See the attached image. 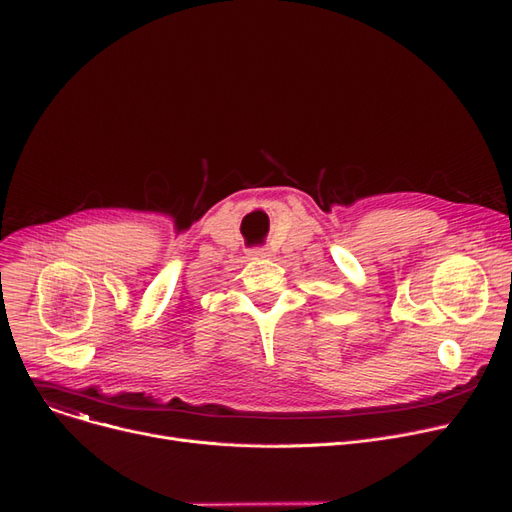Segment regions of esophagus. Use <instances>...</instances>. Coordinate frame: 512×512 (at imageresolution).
<instances>
[{
  "label": "esophagus",
  "instance_id": "obj_1",
  "mask_svg": "<svg viewBox=\"0 0 512 512\" xmlns=\"http://www.w3.org/2000/svg\"><path fill=\"white\" fill-rule=\"evenodd\" d=\"M249 257H251V259H268L270 255H268L266 251H263V249H253V251H249Z\"/></svg>",
  "mask_w": 512,
  "mask_h": 512
}]
</instances>
